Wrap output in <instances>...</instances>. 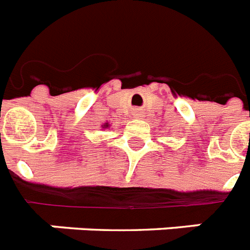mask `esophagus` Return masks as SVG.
Masks as SVG:
<instances>
[{
  "instance_id": "34e87169",
  "label": "esophagus",
  "mask_w": 250,
  "mask_h": 250,
  "mask_svg": "<svg viewBox=\"0 0 250 250\" xmlns=\"http://www.w3.org/2000/svg\"><path fill=\"white\" fill-rule=\"evenodd\" d=\"M143 117H144L143 111H137V113H135V118H143Z\"/></svg>"
}]
</instances>
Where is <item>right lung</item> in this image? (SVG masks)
Returning <instances> with one entry per match:
<instances>
[{
  "label": "right lung",
  "instance_id": "add662e5",
  "mask_svg": "<svg viewBox=\"0 0 250 250\" xmlns=\"http://www.w3.org/2000/svg\"><path fill=\"white\" fill-rule=\"evenodd\" d=\"M105 127H106V125H105Z\"/></svg>",
  "mask_w": 250,
  "mask_h": 250
}]
</instances>
